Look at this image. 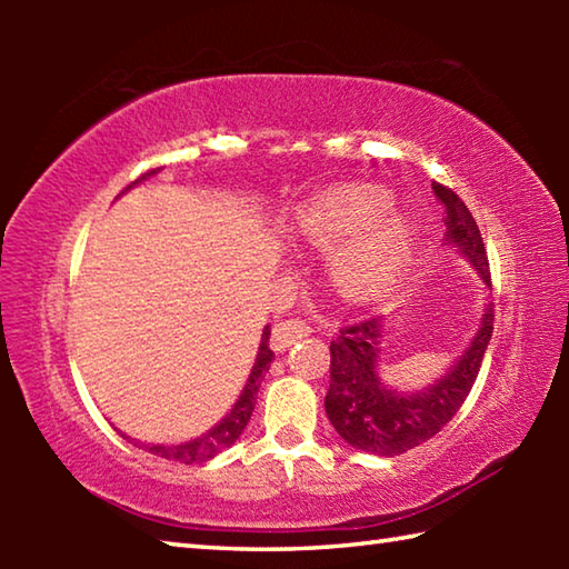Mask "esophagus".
I'll list each match as a JSON object with an SVG mask.
<instances>
[{
    "instance_id": "1",
    "label": "esophagus",
    "mask_w": 569,
    "mask_h": 569,
    "mask_svg": "<svg viewBox=\"0 0 569 569\" xmlns=\"http://www.w3.org/2000/svg\"><path fill=\"white\" fill-rule=\"evenodd\" d=\"M308 333H311V326L301 319H286L281 323H276L273 336H271L273 351H286L288 346H293L296 341L306 339Z\"/></svg>"
}]
</instances>
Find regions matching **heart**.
<instances>
[{"instance_id": "obj_1", "label": "heart", "mask_w": 569, "mask_h": 569, "mask_svg": "<svg viewBox=\"0 0 569 569\" xmlns=\"http://www.w3.org/2000/svg\"><path fill=\"white\" fill-rule=\"evenodd\" d=\"M393 208L381 186H341L323 190L293 216V233L308 246L336 250L331 276L343 296L373 298L399 281L417 246V226Z\"/></svg>"}]
</instances>
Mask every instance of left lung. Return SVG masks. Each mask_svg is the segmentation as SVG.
Returning a JSON list of instances; mask_svg holds the SVG:
<instances>
[{"label":"left lung","mask_w":569,"mask_h":569,"mask_svg":"<svg viewBox=\"0 0 569 569\" xmlns=\"http://www.w3.org/2000/svg\"><path fill=\"white\" fill-rule=\"evenodd\" d=\"M435 196L445 206V243L467 258L489 288L487 250L469 208L457 192L435 182ZM492 301L481 308L477 333L445 377L417 391H397L381 379L383 341L391 329L383 319H366L343 326L331 341V383L326 393V413L351 447L379 457H397L439 435L475 387L481 359L495 329Z\"/></svg>","instance_id":"8db88e82"}]
</instances>
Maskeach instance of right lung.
Segmentation results:
<instances>
[{"label": "right lung", "instance_id": "1", "mask_svg": "<svg viewBox=\"0 0 569 569\" xmlns=\"http://www.w3.org/2000/svg\"><path fill=\"white\" fill-rule=\"evenodd\" d=\"M158 170H150L146 176H140L138 180L132 182V186H138V182L148 180L150 176H156ZM132 186H128L124 190H130ZM122 190V192H124ZM268 339H271V326H266L263 333H261V343H258V353H256V361H253V369H250L248 379H246V387L240 391V397L236 399L233 407L226 413L223 419H220L213 429H208L206 435H200L190 441H180V445H140V441H134V445H140L142 449H148L150 455L156 457H166L172 461H180V465H198V461H208L213 459L220 451L228 449L233 441L243 435L246 423L250 421V413H253L256 407V393L261 389V381L266 377V371L271 369L273 363V351L271 346H268Z\"/></svg>", "mask_w": 569, "mask_h": 569}]
</instances>
